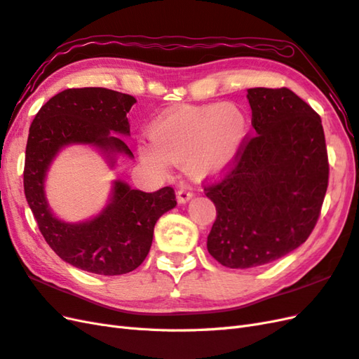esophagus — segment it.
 <instances>
[{
	"label": "esophagus",
	"mask_w": 359,
	"mask_h": 359,
	"mask_svg": "<svg viewBox=\"0 0 359 359\" xmlns=\"http://www.w3.org/2000/svg\"><path fill=\"white\" fill-rule=\"evenodd\" d=\"M177 201L180 205H183V203H187L188 200H191L192 198V192L188 189V188H180L179 191H177Z\"/></svg>",
	"instance_id": "esophagus-1"
}]
</instances>
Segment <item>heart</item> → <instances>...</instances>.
I'll list each match as a JSON object with an SVG mask.
<instances>
[{
  "mask_svg": "<svg viewBox=\"0 0 359 359\" xmlns=\"http://www.w3.org/2000/svg\"><path fill=\"white\" fill-rule=\"evenodd\" d=\"M249 133V119L232 104L176 107L162 114L150 128V144L141 156L151 163L187 162L196 179L223 172L240 153Z\"/></svg>",
  "mask_w": 359,
  "mask_h": 359,
  "instance_id": "1",
  "label": "heart"
}]
</instances>
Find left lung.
<instances>
[{
	"mask_svg": "<svg viewBox=\"0 0 359 359\" xmlns=\"http://www.w3.org/2000/svg\"><path fill=\"white\" fill-rule=\"evenodd\" d=\"M256 136L205 187L217 218L208 252L229 269L273 262L308 240L329 180L323 126L288 88L247 89Z\"/></svg>",
	"mask_w": 359,
	"mask_h": 359,
	"instance_id": "obj_1",
	"label": "left lung"
}]
</instances>
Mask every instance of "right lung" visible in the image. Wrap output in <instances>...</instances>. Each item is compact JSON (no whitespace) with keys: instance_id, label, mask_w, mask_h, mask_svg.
Segmentation results:
<instances>
[{"instance_id":"add662e5","label":"right lung","mask_w":359,"mask_h":359,"mask_svg":"<svg viewBox=\"0 0 359 359\" xmlns=\"http://www.w3.org/2000/svg\"><path fill=\"white\" fill-rule=\"evenodd\" d=\"M135 103V97L106 88L65 89L36 114L27 140L24 192L41 233L59 258L94 274L118 276L140 267L150 252L156 222L177 205L174 189L144 192L115 180L97 217L67 223L51 212L45 177L56 154L71 144L97 147L110 167L116 154L133 158L114 133L130 135L127 114Z\"/></svg>"}]
</instances>
